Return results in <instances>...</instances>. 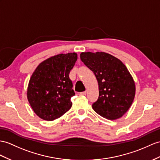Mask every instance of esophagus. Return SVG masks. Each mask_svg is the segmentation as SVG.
<instances>
[{
  "instance_id": "1",
  "label": "esophagus",
  "mask_w": 160,
  "mask_h": 160,
  "mask_svg": "<svg viewBox=\"0 0 160 160\" xmlns=\"http://www.w3.org/2000/svg\"><path fill=\"white\" fill-rule=\"evenodd\" d=\"M86 93H87V92L86 91H85V92H80L79 93V94L80 95H86Z\"/></svg>"
}]
</instances>
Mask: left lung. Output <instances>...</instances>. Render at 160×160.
Returning <instances> with one entry per match:
<instances>
[{"label":"left lung","instance_id":"1","mask_svg":"<svg viewBox=\"0 0 160 160\" xmlns=\"http://www.w3.org/2000/svg\"><path fill=\"white\" fill-rule=\"evenodd\" d=\"M80 58L98 83L99 96L92 104L93 109L108 119L120 118L135 96V83L128 68L122 61L104 52H83Z\"/></svg>","mask_w":160,"mask_h":160}]
</instances>
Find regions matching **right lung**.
Segmentation results:
<instances>
[{
	"mask_svg": "<svg viewBox=\"0 0 160 160\" xmlns=\"http://www.w3.org/2000/svg\"><path fill=\"white\" fill-rule=\"evenodd\" d=\"M77 60L76 53L58 54L41 62L33 72L27 97L40 118L53 121L71 108V98L75 93L69 73Z\"/></svg>",
	"mask_w": 160,
	"mask_h": 160,
	"instance_id": "obj_1",
	"label": "right lung"
}]
</instances>
